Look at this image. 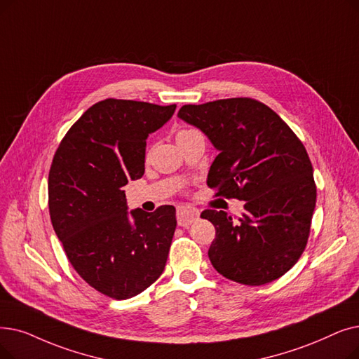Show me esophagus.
Wrapping results in <instances>:
<instances>
[{
    "mask_svg": "<svg viewBox=\"0 0 359 359\" xmlns=\"http://www.w3.org/2000/svg\"><path fill=\"white\" fill-rule=\"evenodd\" d=\"M199 211L191 207H180L177 210V224L182 227H189L195 220H198Z\"/></svg>",
    "mask_w": 359,
    "mask_h": 359,
    "instance_id": "esophagus-1",
    "label": "esophagus"
}]
</instances>
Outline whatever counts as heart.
Segmentation results:
<instances>
[{
    "mask_svg": "<svg viewBox=\"0 0 359 359\" xmlns=\"http://www.w3.org/2000/svg\"><path fill=\"white\" fill-rule=\"evenodd\" d=\"M188 132H189V130H180V132L177 133V136H179V135H183V133H188Z\"/></svg>",
    "mask_w": 359,
    "mask_h": 359,
    "instance_id": "1",
    "label": "heart"
}]
</instances>
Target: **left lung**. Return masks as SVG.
Listing matches in <instances>:
<instances>
[{"instance_id":"left-lung-1","label":"left lung","mask_w":359,"mask_h":359,"mask_svg":"<svg viewBox=\"0 0 359 359\" xmlns=\"http://www.w3.org/2000/svg\"><path fill=\"white\" fill-rule=\"evenodd\" d=\"M177 117L218 151L210 188L245 201L238 223L224 211L201 214L215 227L208 249L212 267L248 286L282 277L304 252L317 201L305 147L271 108L251 98L183 105Z\"/></svg>"}]
</instances>
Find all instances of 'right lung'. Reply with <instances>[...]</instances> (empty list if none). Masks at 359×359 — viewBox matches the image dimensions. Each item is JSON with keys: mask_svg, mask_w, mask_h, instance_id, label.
Segmentation results:
<instances>
[{"mask_svg": "<svg viewBox=\"0 0 359 359\" xmlns=\"http://www.w3.org/2000/svg\"><path fill=\"white\" fill-rule=\"evenodd\" d=\"M176 104L108 98L93 104L61 141L48 176L51 223L88 285L114 299L144 292L164 271L176 208L129 212L123 188L141 179L149 133Z\"/></svg>", "mask_w": 359, "mask_h": 359, "instance_id": "right-lung-1", "label": "right lung"}]
</instances>
